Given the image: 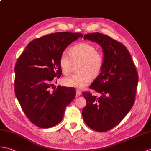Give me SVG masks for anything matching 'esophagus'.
Returning <instances> with one entry per match:
<instances>
[{"label": "esophagus", "mask_w": 151, "mask_h": 151, "mask_svg": "<svg viewBox=\"0 0 151 151\" xmlns=\"http://www.w3.org/2000/svg\"><path fill=\"white\" fill-rule=\"evenodd\" d=\"M82 94V93H81V92L79 90H76V96H80Z\"/></svg>", "instance_id": "1"}]
</instances>
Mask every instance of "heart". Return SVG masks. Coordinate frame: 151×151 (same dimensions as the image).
<instances>
[{"mask_svg": "<svg viewBox=\"0 0 151 151\" xmlns=\"http://www.w3.org/2000/svg\"><path fill=\"white\" fill-rule=\"evenodd\" d=\"M70 56L63 52L59 59V65L62 73L68 75L71 71L72 59L73 61L81 60L78 74L72 75L63 80L64 85L76 89H83L91 82L92 77L100 75L104 65V57L98 52L93 45L82 42L70 49Z\"/></svg>", "mask_w": 151, "mask_h": 151, "instance_id": "heart-1", "label": "heart"}]
</instances>
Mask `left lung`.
I'll return each instance as SVG.
<instances>
[{"label": "left lung", "instance_id": "1", "mask_svg": "<svg viewBox=\"0 0 151 151\" xmlns=\"http://www.w3.org/2000/svg\"><path fill=\"white\" fill-rule=\"evenodd\" d=\"M83 38L101 47L104 65L90 86L100 96L82 93L87 101L82 116L91 129L106 132L120 123L134 105L138 73L130 52L119 42L100 33L86 34Z\"/></svg>", "mask_w": 151, "mask_h": 151}]
</instances>
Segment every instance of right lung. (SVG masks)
Instances as JSON below:
<instances>
[{"label": "right lung", "mask_w": 151, "mask_h": 151, "mask_svg": "<svg viewBox=\"0 0 151 151\" xmlns=\"http://www.w3.org/2000/svg\"><path fill=\"white\" fill-rule=\"evenodd\" d=\"M83 35L58 32L35 39L27 44L15 66V93L27 118L40 128H50L63 119L65 107L76 96L73 88L58 86L60 55Z\"/></svg>", "instance_id": "1"}]
</instances>
